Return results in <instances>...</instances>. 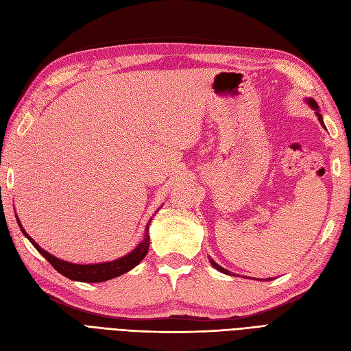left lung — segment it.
Segmentation results:
<instances>
[{"instance_id": "8db88e82", "label": "left lung", "mask_w": 351, "mask_h": 351, "mask_svg": "<svg viewBox=\"0 0 351 351\" xmlns=\"http://www.w3.org/2000/svg\"><path fill=\"white\" fill-rule=\"evenodd\" d=\"M306 101V104L307 105H309V107L312 108V110H315V114H316V117H317V120H319V123H321V125L324 127V129H326V127H325V123H324V120H322V115H321V112H319V107H317V104H316V101L313 99V98H306L304 99ZM209 262H210V265H212V267H214L215 269H218L219 272H222V274H227V275H236V274H232V272H230L228 269H226V268H222L221 267V265H218L214 259H212V258H209ZM258 280V278H256ZM268 280H272V278H268ZM267 280V281H268ZM261 281H263V280H261Z\"/></svg>"}]
</instances>
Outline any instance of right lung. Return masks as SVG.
<instances>
[{
  "label": "right lung",
  "mask_w": 351,
  "mask_h": 351,
  "mask_svg": "<svg viewBox=\"0 0 351 351\" xmlns=\"http://www.w3.org/2000/svg\"><path fill=\"white\" fill-rule=\"evenodd\" d=\"M161 208H158V210L161 209ZM16 219H17V224H19L20 230H22L25 237L32 244H34L35 249L42 254V256H44L61 275H64V277H67V278H70L73 281L102 282V281L112 280L115 277H120V275L129 272L134 267H137V265H139L143 261V258L146 256L147 250H149V239H151V236H149V226H151V219L146 224L145 236H143L142 241L137 244V246L132 252H129L127 254H124V256L115 259V261L101 262V263H88V265H84V263H73V262L62 261V259L54 256V254H51L49 252L44 250L25 231L22 222H20L17 215H16Z\"/></svg>",
  "instance_id": "1"
}]
</instances>
